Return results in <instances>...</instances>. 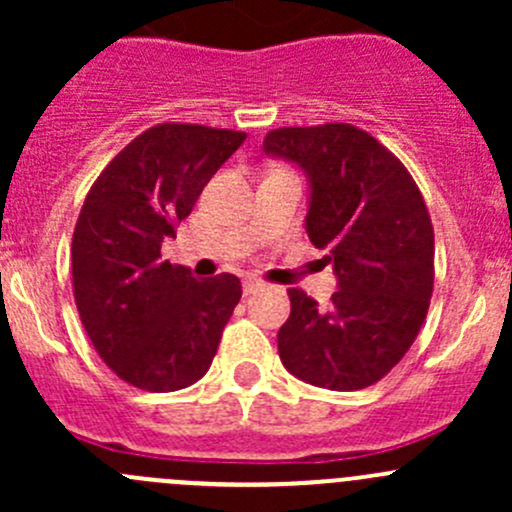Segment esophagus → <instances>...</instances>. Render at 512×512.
<instances>
[{
	"label": "esophagus",
	"mask_w": 512,
	"mask_h": 512,
	"mask_svg": "<svg viewBox=\"0 0 512 512\" xmlns=\"http://www.w3.org/2000/svg\"><path fill=\"white\" fill-rule=\"evenodd\" d=\"M257 289H262V282L257 280V277H245V280H242V292L245 294L257 292Z\"/></svg>",
	"instance_id": "obj_1"
}]
</instances>
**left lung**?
Instances as JSON below:
<instances>
[{"instance_id":"8db88e82","label":"left lung","mask_w":512,"mask_h":512,"mask_svg":"<svg viewBox=\"0 0 512 512\" xmlns=\"http://www.w3.org/2000/svg\"><path fill=\"white\" fill-rule=\"evenodd\" d=\"M262 148L307 175L304 227L337 277L329 307L302 289L287 292L282 364L322 389L376 384L414 344L433 292V227L414 178L347 123L277 128Z\"/></svg>"}]
</instances>
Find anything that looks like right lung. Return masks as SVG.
Instances as JSON below:
<instances>
[{
    "label": "right lung",
    "instance_id": "1",
    "mask_svg": "<svg viewBox=\"0 0 512 512\" xmlns=\"http://www.w3.org/2000/svg\"><path fill=\"white\" fill-rule=\"evenodd\" d=\"M245 133L163 123L133 138L86 195L71 242L74 297L98 356L128 384L178 391L203 379L242 285L198 280L160 257Z\"/></svg>",
    "mask_w": 512,
    "mask_h": 512
}]
</instances>
